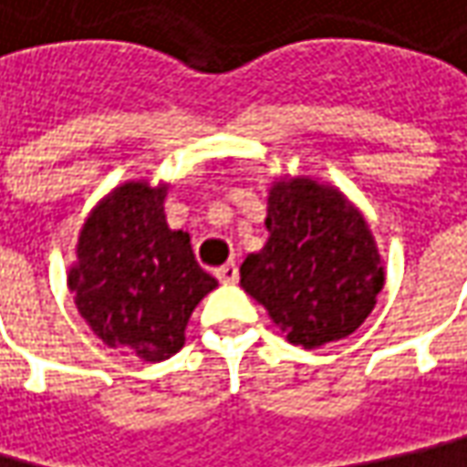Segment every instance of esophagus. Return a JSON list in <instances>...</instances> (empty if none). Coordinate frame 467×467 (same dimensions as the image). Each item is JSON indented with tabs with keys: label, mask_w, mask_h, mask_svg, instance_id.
Masks as SVG:
<instances>
[{
	"label": "esophagus",
	"mask_w": 467,
	"mask_h": 467,
	"mask_svg": "<svg viewBox=\"0 0 467 467\" xmlns=\"http://www.w3.org/2000/svg\"><path fill=\"white\" fill-rule=\"evenodd\" d=\"M237 264H234V261H227V264H224V266H219V269H216V279H219V282H222V285H234V282H237Z\"/></svg>",
	"instance_id": "esophagus-1"
}]
</instances>
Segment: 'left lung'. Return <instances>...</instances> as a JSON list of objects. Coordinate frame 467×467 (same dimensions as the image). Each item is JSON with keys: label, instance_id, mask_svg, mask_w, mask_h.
<instances>
[{"label": "left lung", "instance_id": "obj_1", "mask_svg": "<svg viewBox=\"0 0 467 467\" xmlns=\"http://www.w3.org/2000/svg\"><path fill=\"white\" fill-rule=\"evenodd\" d=\"M269 243L240 266V285L306 350L353 335L374 311L384 269L368 224L311 177L269 193Z\"/></svg>", "mask_w": 467, "mask_h": 467}]
</instances>
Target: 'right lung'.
<instances>
[{
  "label": "right lung",
  "mask_w": 467,
  "mask_h": 467,
  "mask_svg": "<svg viewBox=\"0 0 467 467\" xmlns=\"http://www.w3.org/2000/svg\"><path fill=\"white\" fill-rule=\"evenodd\" d=\"M167 188L128 182L86 219L67 285L99 339L114 350L164 360L185 342L198 300L216 287L188 233L164 219Z\"/></svg>",
  "instance_id": "add662e5"
}]
</instances>
